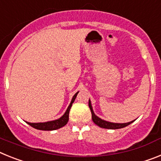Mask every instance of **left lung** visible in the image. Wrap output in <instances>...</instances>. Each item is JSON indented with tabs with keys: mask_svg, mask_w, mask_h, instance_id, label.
Returning a JSON list of instances; mask_svg holds the SVG:
<instances>
[{
	"mask_svg": "<svg viewBox=\"0 0 161 161\" xmlns=\"http://www.w3.org/2000/svg\"><path fill=\"white\" fill-rule=\"evenodd\" d=\"M89 108H90L91 112H92V121H94V123L96 125H97L98 126L101 127V128H104V129H109V130H116V129H121V128H124V127L129 125L130 124H131L132 122L135 121H131L130 122L126 123H114V122H110V121H107L105 120L101 119L100 117H99L98 116H96L95 114L94 111H93V108H92V102H91L90 99H89Z\"/></svg>",
	"mask_w": 161,
	"mask_h": 161,
	"instance_id": "left-lung-1",
	"label": "left lung"
}]
</instances>
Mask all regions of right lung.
I'll return each mask as SVG.
<instances>
[{
    "mask_svg": "<svg viewBox=\"0 0 161 161\" xmlns=\"http://www.w3.org/2000/svg\"><path fill=\"white\" fill-rule=\"evenodd\" d=\"M79 92H76L75 96H73L72 100H71L70 104L67 108L66 111L65 112V114L61 116L60 118L57 120H53V121H46V122H38V123H31L28 121H26L28 125L32 126L33 128H36L37 130H55L60 129L61 127H63L69 121V113L70 110V108L72 106V104L75 102L76 96L78 95Z\"/></svg>",
    "mask_w": 161,
    "mask_h": 161,
    "instance_id": "obj_1",
    "label": "right lung"
}]
</instances>
